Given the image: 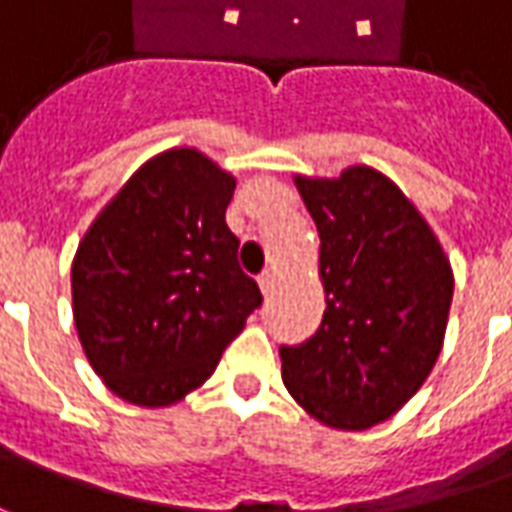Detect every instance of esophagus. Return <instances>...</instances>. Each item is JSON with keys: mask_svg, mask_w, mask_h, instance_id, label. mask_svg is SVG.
Listing matches in <instances>:
<instances>
[{"mask_svg": "<svg viewBox=\"0 0 512 512\" xmlns=\"http://www.w3.org/2000/svg\"><path fill=\"white\" fill-rule=\"evenodd\" d=\"M257 285H260V291H263L268 296V293L277 288V274H274V271L268 268V271H263V274L257 277Z\"/></svg>", "mask_w": 512, "mask_h": 512, "instance_id": "esophagus-1", "label": "esophagus"}]
</instances>
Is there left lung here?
<instances>
[{
	"mask_svg": "<svg viewBox=\"0 0 512 512\" xmlns=\"http://www.w3.org/2000/svg\"><path fill=\"white\" fill-rule=\"evenodd\" d=\"M316 221L327 310L310 341L282 346V382L335 430H368L402 410L441 355L452 266L385 174L349 166L335 180L296 177Z\"/></svg>",
	"mask_w": 512,
	"mask_h": 512,
	"instance_id": "1",
	"label": "left lung"
}]
</instances>
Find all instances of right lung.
Wrapping results in <instances>:
<instances>
[{
	"mask_svg": "<svg viewBox=\"0 0 512 512\" xmlns=\"http://www.w3.org/2000/svg\"><path fill=\"white\" fill-rule=\"evenodd\" d=\"M235 177L199 149L146 160L88 227L71 263L82 352L141 407L185 399L216 371L263 296L224 213Z\"/></svg>",
	"mask_w": 512,
	"mask_h": 512,
	"instance_id": "1",
	"label": "right lung"
}]
</instances>
